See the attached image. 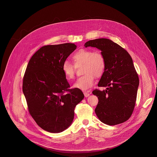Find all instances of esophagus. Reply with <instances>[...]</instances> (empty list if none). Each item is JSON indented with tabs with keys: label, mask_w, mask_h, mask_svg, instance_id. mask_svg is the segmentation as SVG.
<instances>
[{
	"label": "esophagus",
	"mask_w": 157,
	"mask_h": 157,
	"mask_svg": "<svg viewBox=\"0 0 157 157\" xmlns=\"http://www.w3.org/2000/svg\"><path fill=\"white\" fill-rule=\"evenodd\" d=\"M83 94H84V95H85V97H88V96H90V90H88V91H86V92H84Z\"/></svg>",
	"instance_id": "1"
}]
</instances>
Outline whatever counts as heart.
I'll use <instances>...</instances> for the list:
<instances>
[{
    "mask_svg": "<svg viewBox=\"0 0 157 157\" xmlns=\"http://www.w3.org/2000/svg\"><path fill=\"white\" fill-rule=\"evenodd\" d=\"M75 65L83 64V73L73 85L74 88L86 90L94 85L95 76H101L106 67L104 56L100 51H93L89 49H80L72 57ZM62 71L68 80L73 79L75 76L74 66L65 60L62 64Z\"/></svg>",
    "mask_w": 157,
    "mask_h": 157,
    "instance_id": "1",
    "label": "heart"
}]
</instances>
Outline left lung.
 I'll return each instance as SVG.
<instances>
[{
    "label": "left lung",
    "mask_w": 157,
    "mask_h": 157,
    "mask_svg": "<svg viewBox=\"0 0 157 157\" xmlns=\"http://www.w3.org/2000/svg\"><path fill=\"white\" fill-rule=\"evenodd\" d=\"M88 46L100 49L106 60L98 86L107 88L92 91L98 98L95 112L105 124L112 126L122 123L133 112L139 86L132 59L126 50L108 39L91 40L85 44V47Z\"/></svg>",
    "instance_id": "left-lung-1"
}]
</instances>
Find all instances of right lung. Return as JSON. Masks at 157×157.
Here are the masks:
<instances>
[{
	"instance_id": "add662e5",
	"label": "right lung",
	"mask_w": 157,
	"mask_h": 157,
	"mask_svg": "<svg viewBox=\"0 0 157 157\" xmlns=\"http://www.w3.org/2000/svg\"><path fill=\"white\" fill-rule=\"evenodd\" d=\"M77 48L74 44L46 45L32 56L23 79L28 111L36 123L51 133L71 124L74 109L84 98L82 91L69 89L62 64Z\"/></svg>"
}]
</instances>
